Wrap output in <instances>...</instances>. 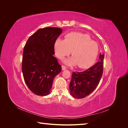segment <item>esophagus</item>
<instances>
[{
    "mask_svg": "<svg viewBox=\"0 0 128 128\" xmlns=\"http://www.w3.org/2000/svg\"><path fill=\"white\" fill-rule=\"evenodd\" d=\"M67 69V68H66V66H62V70H66V69Z\"/></svg>",
    "mask_w": 128,
    "mask_h": 128,
    "instance_id": "esophagus-1",
    "label": "esophagus"
}]
</instances>
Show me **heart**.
I'll return each instance as SVG.
<instances>
[{"mask_svg":"<svg viewBox=\"0 0 128 128\" xmlns=\"http://www.w3.org/2000/svg\"><path fill=\"white\" fill-rule=\"evenodd\" d=\"M56 56L62 59L72 53L73 56L64 61L68 66H76L86 68L94 62L98 54V45L91 40L90 36L80 32H70L65 36V40L58 38L54 43Z\"/></svg>","mask_w":128,"mask_h":128,"instance_id":"1","label":"heart"}]
</instances>
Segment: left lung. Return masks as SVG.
Returning a JSON list of instances; mask_svg holds the SVG:
<instances>
[{
	"label": "left lung",
	"instance_id": "1",
	"mask_svg": "<svg viewBox=\"0 0 128 128\" xmlns=\"http://www.w3.org/2000/svg\"><path fill=\"white\" fill-rule=\"evenodd\" d=\"M104 56L100 53L98 62L87 70L72 72L69 89L74 98H85L95 90L102 75Z\"/></svg>",
	"mask_w": 128,
	"mask_h": 128
}]
</instances>
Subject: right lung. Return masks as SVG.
<instances>
[{"instance_id":"right-lung-1","label":"right lung","mask_w":128,"mask_h":128,"mask_svg":"<svg viewBox=\"0 0 128 128\" xmlns=\"http://www.w3.org/2000/svg\"><path fill=\"white\" fill-rule=\"evenodd\" d=\"M62 32V30L56 27L40 29L24 46L23 76L28 88L36 95H48L54 78L61 71V66L53 55L55 42Z\"/></svg>"}]
</instances>
